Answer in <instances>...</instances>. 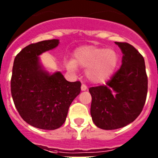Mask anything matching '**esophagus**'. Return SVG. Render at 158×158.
Returning <instances> with one entry per match:
<instances>
[{"instance_id": "obj_1", "label": "esophagus", "mask_w": 158, "mask_h": 158, "mask_svg": "<svg viewBox=\"0 0 158 158\" xmlns=\"http://www.w3.org/2000/svg\"><path fill=\"white\" fill-rule=\"evenodd\" d=\"M81 91H86V90L88 89V88L85 85H81Z\"/></svg>"}]
</instances>
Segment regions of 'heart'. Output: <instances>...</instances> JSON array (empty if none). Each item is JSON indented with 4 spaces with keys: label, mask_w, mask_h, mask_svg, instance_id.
<instances>
[{
    "label": "heart",
    "mask_w": 158,
    "mask_h": 158,
    "mask_svg": "<svg viewBox=\"0 0 158 158\" xmlns=\"http://www.w3.org/2000/svg\"><path fill=\"white\" fill-rule=\"evenodd\" d=\"M119 61L118 53L112 49L95 46H84L75 51L73 60H67L66 68L76 73L77 66L86 68L85 75L89 81L102 84L114 73Z\"/></svg>",
    "instance_id": "heart-1"
}]
</instances>
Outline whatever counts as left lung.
Instances as JSON below:
<instances>
[{
    "instance_id": "obj_1",
    "label": "left lung",
    "mask_w": 158,
    "mask_h": 158,
    "mask_svg": "<svg viewBox=\"0 0 158 158\" xmlns=\"http://www.w3.org/2000/svg\"><path fill=\"white\" fill-rule=\"evenodd\" d=\"M115 43L123 54L120 69L105 85L89 89L92 118L103 130L118 129L135 120L147 95L148 79L142 54L129 43Z\"/></svg>"
}]
</instances>
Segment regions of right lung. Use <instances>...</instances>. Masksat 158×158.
Segmentation results:
<instances>
[{
	"instance_id": "obj_1",
	"label": "right lung",
	"mask_w": 158,
	"mask_h": 158,
	"mask_svg": "<svg viewBox=\"0 0 158 158\" xmlns=\"http://www.w3.org/2000/svg\"><path fill=\"white\" fill-rule=\"evenodd\" d=\"M58 44V40L32 43L14 60L11 79L14 104L23 120L39 129L59 128L81 93L80 81H68L61 72L50 73L40 62V54Z\"/></svg>"
}]
</instances>
